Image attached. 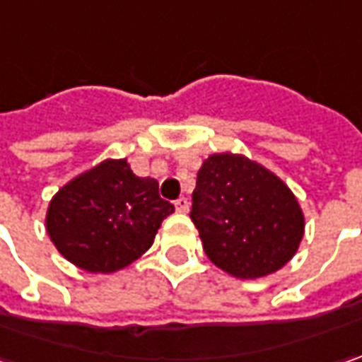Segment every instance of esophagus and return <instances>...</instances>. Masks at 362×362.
Wrapping results in <instances>:
<instances>
[{
  "instance_id": "esophagus-1",
  "label": "esophagus",
  "mask_w": 362,
  "mask_h": 362,
  "mask_svg": "<svg viewBox=\"0 0 362 362\" xmlns=\"http://www.w3.org/2000/svg\"><path fill=\"white\" fill-rule=\"evenodd\" d=\"M188 209H190V202H188V198H178L176 200V211L178 212H188Z\"/></svg>"
}]
</instances>
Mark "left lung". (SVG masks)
<instances>
[{
    "label": "left lung",
    "instance_id": "1",
    "mask_svg": "<svg viewBox=\"0 0 362 362\" xmlns=\"http://www.w3.org/2000/svg\"><path fill=\"white\" fill-rule=\"evenodd\" d=\"M190 218L209 259L239 279L275 274L304 237V212L284 180L228 151L202 162Z\"/></svg>",
    "mask_w": 362,
    "mask_h": 362
}]
</instances>
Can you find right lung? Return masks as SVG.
<instances>
[{
    "label": "right lung",
    "instance_id": "add662e5",
    "mask_svg": "<svg viewBox=\"0 0 362 362\" xmlns=\"http://www.w3.org/2000/svg\"><path fill=\"white\" fill-rule=\"evenodd\" d=\"M174 204L127 160H105L64 184L48 204L46 230L62 257L90 274H113L153 243Z\"/></svg>",
    "mask_w": 362,
    "mask_h": 362
}]
</instances>
